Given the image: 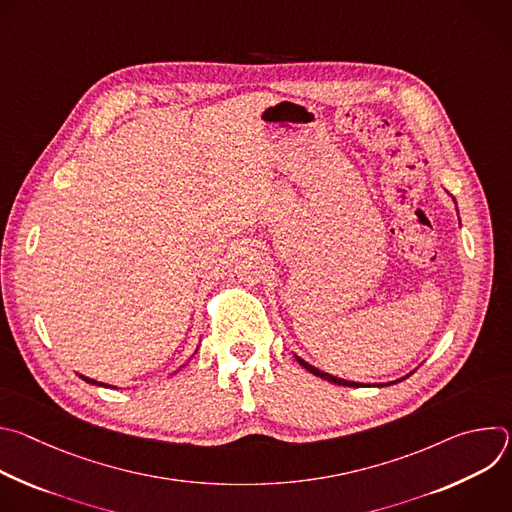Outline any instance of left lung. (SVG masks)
Listing matches in <instances>:
<instances>
[{"mask_svg":"<svg viewBox=\"0 0 512 512\" xmlns=\"http://www.w3.org/2000/svg\"><path fill=\"white\" fill-rule=\"evenodd\" d=\"M296 360L302 364V367H304L308 373H312V375H316V377H320V379H324V381H330V383H334V385H342V387H369V385H362V383H354V381H346V379H338V377H332V375H328V373H324V371H320V369L312 367L310 362L302 360L298 354H296ZM409 375H411V373H409ZM409 375H407V377H409ZM407 377H401V379H397V381H393V383H387V385H395V383H401V381H405ZM379 387H385V385H379Z\"/></svg>","mask_w":512,"mask_h":512,"instance_id":"8db88e82","label":"left lung"}]
</instances>
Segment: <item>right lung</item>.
Returning a JSON list of instances; mask_svg holds the SVG:
<instances>
[{
  "instance_id": "right-lung-1",
  "label": "right lung",
  "mask_w": 512,
  "mask_h": 512,
  "mask_svg": "<svg viewBox=\"0 0 512 512\" xmlns=\"http://www.w3.org/2000/svg\"><path fill=\"white\" fill-rule=\"evenodd\" d=\"M83 381H87L89 385H97V387H109V385H105V383H99V381H95V379H89V377H85V375H79Z\"/></svg>"
}]
</instances>
